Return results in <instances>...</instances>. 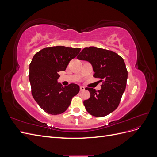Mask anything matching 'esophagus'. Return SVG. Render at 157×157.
Wrapping results in <instances>:
<instances>
[{"label":"esophagus","instance_id":"esophagus-1","mask_svg":"<svg viewBox=\"0 0 157 157\" xmlns=\"http://www.w3.org/2000/svg\"><path fill=\"white\" fill-rule=\"evenodd\" d=\"M85 90V88L84 86H80V91L82 92V91H84V90Z\"/></svg>","mask_w":157,"mask_h":157}]
</instances>
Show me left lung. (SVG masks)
<instances>
[{"instance_id": "1", "label": "left lung", "mask_w": 157, "mask_h": 157, "mask_svg": "<svg viewBox=\"0 0 157 157\" xmlns=\"http://www.w3.org/2000/svg\"><path fill=\"white\" fill-rule=\"evenodd\" d=\"M77 58L91 63L94 77L103 81L101 89L98 91L86 88L90 97L84 101L85 108L94 117L109 115L118 107L126 89L128 71L124 59L113 51L94 46L84 48Z\"/></svg>"}]
</instances>
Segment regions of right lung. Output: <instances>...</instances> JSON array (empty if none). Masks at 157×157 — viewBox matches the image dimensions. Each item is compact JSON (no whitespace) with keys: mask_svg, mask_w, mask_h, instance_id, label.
Masks as SVG:
<instances>
[{"mask_svg":"<svg viewBox=\"0 0 157 157\" xmlns=\"http://www.w3.org/2000/svg\"><path fill=\"white\" fill-rule=\"evenodd\" d=\"M80 50L62 46L47 47L33 56L29 73L32 96L46 113L53 115L63 113L79 92L78 85L73 83L63 86L58 79V72L66 69Z\"/></svg>","mask_w":157,"mask_h":157,"instance_id":"obj_1","label":"right lung"}]
</instances>
